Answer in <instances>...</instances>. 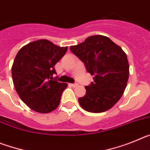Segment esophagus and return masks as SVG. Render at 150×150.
Wrapping results in <instances>:
<instances>
[{"instance_id":"1","label":"esophagus","mask_w":150,"mask_h":150,"mask_svg":"<svg viewBox=\"0 0 150 150\" xmlns=\"http://www.w3.org/2000/svg\"><path fill=\"white\" fill-rule=\"evenodd\" d=\"M70 85V86H72V87H76V86H78V84L77 83H73V84H69Z\"/></svg>"}]
</instances>
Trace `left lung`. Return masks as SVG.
Here are the masks:
<instances>
[{
  "label": "left lung",
  "instance_id": "left-lung-1",
  "mask_svg": "<svg viewBox=\"0 0 150 150\" xmlns=\"http://www.w3.org/2000/svg\"><path fill=\"white\" fill-rule=\"evenodd\" d=\"M70 50L84 63L94 82L86 86V95L78 99L82 108L102 112L112 108L124 93L129 76L126 54L109 38L90 36Z\"/></svg>",
  "mask_w": 150,
  "mask_h": 150
}]
</instances>
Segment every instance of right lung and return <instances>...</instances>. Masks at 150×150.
Masks as SVG:
<instances>
[{
  "instance_id": "1",
  "label": "right lung",
  "mask_w": 150,
  "mask_h": 150,
  "mask_svg": "<svg viewBox=\"0 0 150 150\" xmlns=\"http://www.w3.org/2000/svg\"><path fill=\"white\" fill-rule=\"evenodd\" d=\"M67 47H60L47 40L33 41L18 52L12 66L16 91L31 110L48 113L59 107L67 83L53 79L54 66L64 55Z\"/></svg>"
}]
</instances>
